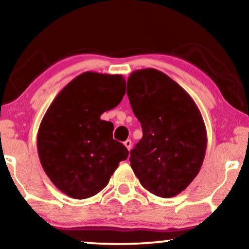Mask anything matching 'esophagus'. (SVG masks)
<instances>
[{
  "label": "esophagus",
  "instance_id": "obj_1",
  "mask_svg": "<svg viewBox=\"0 0 249 249\" xmlns=\"http://www.w3.org/2000/svg\"><path fill=\"white\" fill-rule=\"evenodd\" d=\"M124 144L125 147L128 148V151H130V149H131V141H130V139H127V141L124 142Z\"/></svg>",
  "mask_w": 249,
  "mask_h": 249
}]
</instances>
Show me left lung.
Listing matches in <instances>:
<instances>
[{"instance_id":"1","label":"left lung","mask_w":249,"mask_h":249,"mask_svg":"<svg viewBox=\"0 0 249 249\" xmlns=\"http://www.w3.org/2000/svg\"><path fill=\"white\" fill-rule=\"evenodd\" d=\"M127 95L142 138L130 152L142 186L163 198L185 190L198 175L207 136L199 108L190 95L162 71L136 70Z\"/></svg>"}]
</instances>
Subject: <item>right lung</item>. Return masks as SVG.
I'll list each match as a JSON object with an SVG mask.
<instances>
[{
    "instance_id": "1",
    "label": "right lung",
    "mask_w": 249,
    "mask_h": 249,
    "mask_svg": "<svg viewBox=\"0 0 249 249\" xmlns=\"http://www.w3.org/2000/svg\"><path fill=\"white\" fill-rule=\"evenodd\" d=\"M125 94L121 74L87 71L71 80L47 108L37 134L40 164L71 198L96 195L129 152L114 141L113 124L101 120Z\"/></svg>"
}]
</instances>
